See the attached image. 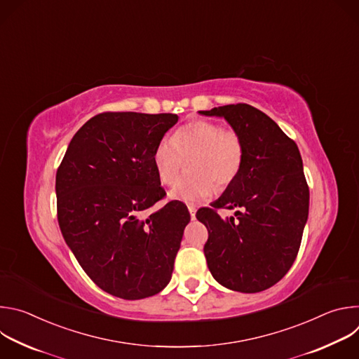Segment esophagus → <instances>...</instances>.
I'll return each instance as SVG.
<instances>
[{
	"label": "esophagus",
	"instance_id": "1",
	"mask_svg": "<svg viewBox=\"0 0 359 359\" xmlns=\"http://www.w3.org/2000/svg\"><path fill=\"white\" fill-rule=\"evenodd\" d=\"M187 209H189V213H190L191 220H194V219H196V208H194V206H189Z\"/></svg>",
	"mask_w": 359,
	"mask_h": 359
}]
</instances>
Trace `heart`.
I'll return each instance as SVG.
<instances>
[{"instance_id": "1", "label": "heart", "mask_w": 359, "mask_h": 359, "mask_svg": "<svg viewBox=\"0 0 359 359\" xmlns=\"http://www.w3.org/2000/svg\"><path fill=\"white\" fill-rule=\"evenodd\" d=\"M187 175L170 190L169 197L183 203H198L212 197L219 187L229 186L240 173L244 161L241 137L210 121H193L163 137L153 150L151 162L159 180L173 184L187 159Z\"/></svg>"}]
</instances>
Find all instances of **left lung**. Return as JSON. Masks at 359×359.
I'll return each instance as SVG.
<instances>
[{"mask_svg":"<svg viewBox=\"0 0 359 359\" xmlns=\"http://www.w3.org/2000/svg\"><path fill=\"white\" fill-rule=\"evenodd\" d=\"M224 118L241 137L244 161L237 177L209 208L196 213L209 230L208 267L223 287L260 292L291 269L309 219L310 190L294 140L264 112L247 104L198 111ZM241 208L222 219L216 208Z\"/></svg>","mask_w":359,"mask_h":359,"instance_id":"8db88e82","label":"left lung"}]
</instances>
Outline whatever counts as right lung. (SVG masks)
I'll use <instances>...</instances> for the list:
<instances>
[{
  "instance_id": "add662e5",
  "label": "right lung",
  "mask_w": 359,
  "mask_h": 359,
  "mask_svg": "<svg viewBox=\"0 0 359 359\" xmlns=\"http://www.w3.org/2000/svg\"><path fill=\"white\" fill-rule=\"evenodd\" d=\"M177 121L175 114L96 115L75 133L57 172L65 243L99 288L123 299L155 295L169 284L190 222L177 200L142 216L166 194L151 155Z\"/></svg>"
}]
</instances>
